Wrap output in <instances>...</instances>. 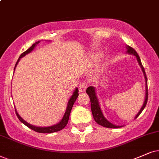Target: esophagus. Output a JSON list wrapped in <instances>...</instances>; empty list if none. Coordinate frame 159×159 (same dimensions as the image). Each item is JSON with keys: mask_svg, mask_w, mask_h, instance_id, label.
Instances as JSON below:
<instances>
[{"mask_svg": "<svg viewBox=\"0 0 159 159\" xmlns=\"http://www.w3.org/2000/svg\"><path fill=\"white\" fill-rule=\"evenodd\" d=\"M86 87H87V84H86V83H81L79 84V86H78V89H79L80 92H84L86 91Z\"/></svg>", "mask_w": 159, "mask_h": 159, "instance_id": "34e87169", "label": "esophagus"}]
</instances>
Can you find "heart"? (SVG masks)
I'll use <instances>...</instances> for the list:
<instances>
[{
  "label": "heart",
  "mask_w": 159,
  "mask_h": 159,
  "mask_svg": "<svg viewBox=\"0 0 159 159\" xmlns=\"http://www.w3.org/2000/svg\"><path fill=\"white\" fill-rule=\"evenodd\" d=\"M100 55H99V54H98V56H99Z\"/></svg>",
  "instance_id": "heart-1"
}]
</instances>
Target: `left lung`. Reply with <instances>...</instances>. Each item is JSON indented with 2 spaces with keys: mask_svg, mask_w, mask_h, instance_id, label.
<instances>
[{
  "mask_svg": "<svg viewBox=\"0 0 159 159\" xmlns=\"http://www.w3.org/2000/svg\"><path fill=\"white\" fill-rule=\"evenodd\" d=\"M127 48V53L129 54H133L136 57V59L139 62V65H140L141 67L142 72H143L144 75V78H145V99H144V102L143 103V106H142L141 109L140 111L138 112V114H136L135 118L134 119H136L139 114L142 113V111H143V109L145 108V106L147 105V103H148V78H147V75L145 73V70H144V68L143 66H142V64L141 62V59H140L138 53H136L135 50L134 48H132L130 46H127L126 47ZM86 93L89 94V97L90 98V102H91V110H92V115H93L94 120H95V122H97L98 124L100 125L103 126V127L106 128H121L122 126H120V125H113L110 122H108L107 120L106 119L105 116H103V112L101 111V108L100 107L99 105V102H98V99L97 98V95H96V92H95V88L94 86H89V87L86 89Z\"/></svg>",
  "mask_w": 159,
  "mask_h": 159,
  "instance_id": "obj_1",
  "label": "left lung"
}]
</instances>
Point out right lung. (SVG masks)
Masks as SVG:
<instances>
[{
    "instance_id": "add662e5",
    "label": "right lung",
    "mask_w": 159,
    "mask_h": 159,
    "mask_svg": "<svg viewBox=\"0 0 159 159\" xmlns=\"http://www.w3.org/2000/svg\"><path fill=\"white\" fill-rule=\"evenodd\" d=\"M39 43V42H37V43H35L34 44H33V45H31V47H30L29 49L27 50V51H25V52H23V53H22L20 56L19 59H18L17 63H16V65H15V67H16V66H17V63L20 61V59L22 57H23V56H25L26 54L29 53L30 52L33 51L34 48H35V46L37 45ZM15 69H14V71H15ZM78 88H76V89H75V91H74V92H73V95L71 96V98H70V99L69 100V101H68L67 106V109H66L65 113V114H64L63 118H62V120L59 122V123L54 125L48 126V127H37V126L32 125L28 123L27 122H25V120H24L23 118H22L21 116H20L19 114H18L17 110H16V108H15L16 114H17L18 119L20 120V121L21 122H23V123L25 125L27 126V127H29V128H31V130H34V131H36V132H38V133L51 134V133H54V132L59 131V130H62L65 127L66 125H67V122H68V120H69L70 114V112H71L72 108H73V104H74V103H75V100L77 99V98H78Z\"/></svg>"
}]
</instances>
